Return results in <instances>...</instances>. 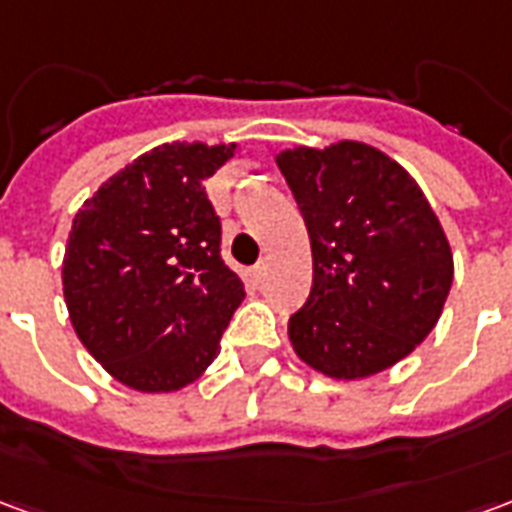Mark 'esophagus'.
<instances>
[{"label":"esophagus","mask_w":512,"mask_h":512,"mask_svg":"<svg viewBox=\"0 0 512 512\" xmlns=\"http://www.w3.org/2000/svg\"><path fill=\"white\" fill-rule=\"evenodd\" d=\"M263 277H266V260H260V263L252 268V279H255V282H260Z\"/></svg>","instance_id":"34e87169"}]
</instances>
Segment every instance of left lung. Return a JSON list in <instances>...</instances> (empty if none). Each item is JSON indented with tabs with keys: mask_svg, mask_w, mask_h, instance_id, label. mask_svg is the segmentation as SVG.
Returning a JSON list of instances; mask_svg holds the SVG:
<instances>
[{
	"mask_svg": "<svg viewBox=\"0 0 512 512\" xmlns=\"http://www.w3.org/2000/svg\"><path fill=\"white\" fill-rule=\"evenodd\" d=\"M277 167L312 246L290 345L323 376H376L433 332L452 285L450 241L417 180L365 142L282 150Z\"/></svg>",
	"mask_w": 512,
	"mask_h": 512,
	"instance_id": "8db88e82",
	"label": "left lung"
}]
</instances>
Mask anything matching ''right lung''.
<instances>
[{
  "instance_id": "1",
  "label": "right lung",
  "mask_w": 512,
  "mask_h": 512,
  "mask_svg": "<svg viewBox=\"0 0 512 512\" xmlns=\"http://www.w3.org/2000/svg\"><path fill=\"white\" fill-rule=\"evenodd\" d=\"M233 156L235 145H158L73 219L62 260L73 329L95 362L136 392L197 381L244 301L205 194V180Z\"/></svg>"
}]
</instances>
